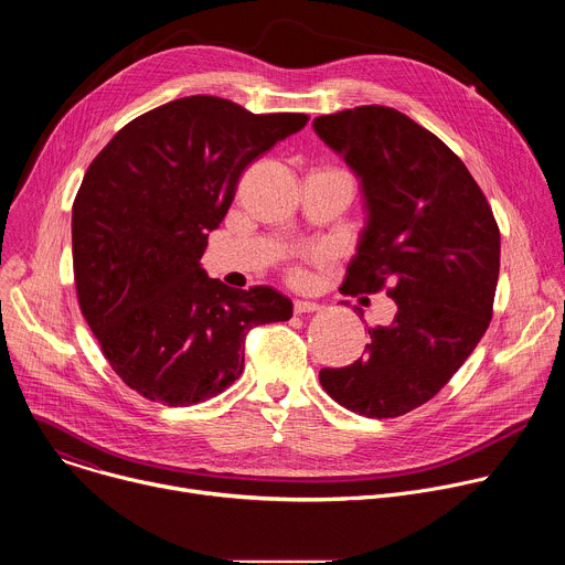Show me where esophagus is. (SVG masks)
<instances>
[{
	"label": "esophagus",
	"mask_w": 565,
	"mask_h": 565,
	"mask_svg": "<svg viewBox=\"0 0 565 565\" xmlns=\"http://www.w3.org/2000/svg\"><path fill=\"white\" fill-rule=\"evenodd\" d=\"M292 310H295L297 315H301V312H315V310H319V303L306 301V299H297V301H292Z\"/></svg>",
	"instance_id": "34e87169"
}]
</instances>
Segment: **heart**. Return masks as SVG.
Wrapping results in <instances>:
<instances>
[{
  "label": "heart",
  "instance_id": "heart-1",
  "mask_svg": "<svg viewBox=\"0 0 565 565\" xmlns=\"http://www.w3.org/2000/svg\"><path fill=\"white\" fill-rule=\"evenodd\" d=\"M335 172H342V170H335ZM344 174H347V172H344ZM349 177H351V174H349ZM321 259H324V253H321V250H308V253L303 255V264H317V262H321ZM303 264H295V266H290V268H288V277H290V281L301 284V281L306 279Z\"/></svg>",
  "mask_w": 565,
  "mask_h": 565
}]
</instances>
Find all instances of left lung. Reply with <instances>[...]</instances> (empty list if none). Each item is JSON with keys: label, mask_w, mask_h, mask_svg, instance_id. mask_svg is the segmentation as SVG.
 Masks as SVG:
<instances>
[{"label": "left lung", "mask_w": 565, "mask_h": 565, "mask_svg": "<svg viewBox=\"0 0 565 565\" xmlns=\"http://www.w3.org/2000/svg\"><path fill=\"white\" fill-rule=\"evenodd\" d=\"M312 127L362 179L369 205L340 290H386L397 306L388 327L369 329L364 358L321 369L319 382L360 416H405L451 380L490 327L499 223L462 160L402 111L362 105Z\"/></svg>", "instance_id": "8db88e82"}]
</instances>
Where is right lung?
Wrapping results in <instances>:
<instances>
[{
    "label": "right lung",
    "mask_w": 565,
    "mask_h": 565,
    "mask_svg": "<svg viewBox=\"0 0 565 565\" xmlns=\"http://www.w3.org/2000/svg\"><path fill=\"white\" fill-rule=\"evenodd\" d=\"M306 122L190 96L134 118L92 160L73 201L75 292L103 355L142 397L190 407L218 395L244 371L246 335L290 319L288 297L227 288L199 262L244 170Z\"/></svg>",
    "instance_id": "add662e5"
}]
</instances>
